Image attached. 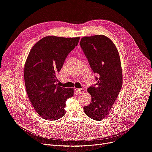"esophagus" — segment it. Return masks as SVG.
I'll return each mask as SVG.
<instances>
[{"label":"esophagus","mask_w":152,"mask_h":152,"mask_svg":"<svg viewBox=\"0 0 152 152\" xmlns=\"http://www.w3.org/2000/svg\"><path fill=\"white\" fill-rule=\"evenodd\" d=\"M77 91L79 94H83L85 92V89L84 88H81V89H77Z\"/></svg>","instance_id":"34e87169"}]
</instances>
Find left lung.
<instances>
[{
  "label": "left lung",
  "instance_id": "obj_1",
  "mask_svg": "<svg viewBox=\"0 0 152 152\" xmlns=\"http://www.w3.org/2000/svg\"><path fill=\"white\" fill-rule=\"evenodd\" d=\"M80 46L96 77L97 83L88 89L91 103L84 111L94 120H103L118 96L123 83L118 51L110 39L104 35L83 37Z\"/></svg>",
  "mask_w": 152,
  "mask_h": 152
}]
</instances>
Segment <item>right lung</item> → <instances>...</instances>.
<instances>
[{
	"instance_id": "right-lung-1",
	"label": "right lung",
	"mask_w": 152,
	"mask_h": 152,
	"mask_svg": "<svg viewBox=\"0 0 152 152\" xmlns=\"http://www.w3.org/2000/svg\"><path fill=\"white\" fill-rule=\"evenodd\" d=\"M80 39L44 37L34 44L27 56L24 66L26 91L34 108L44 120L63 117L66 100L74 94L72 88L59 86L56 83L66 58Z\"/></svg>"
}]
</instances>
